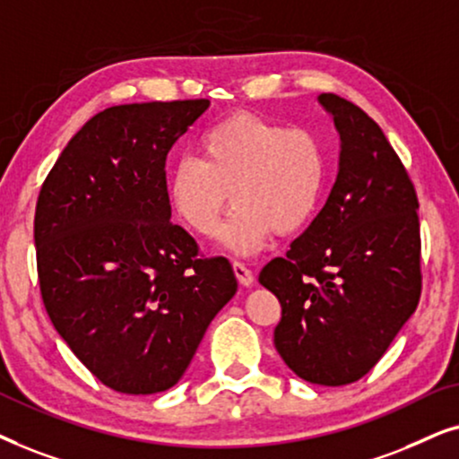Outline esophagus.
I'll return each instance as SVG.
<instances>
[{"instance_id":"1","label":"esophagus","mask_w":459,"mask_h":459,"mask_svg":"<svg viewBox=\"0 0 459 459\" xmlns=\"http://www.w3.org/2000/svg\"><path fill=\"white\" fill-rule=\"evenodd\" d=\"M233 271H235L237 281H239L243 287H249L254 283V273L249 271V268L243 264V262H233Z\"/></svg>"}]
</instances>
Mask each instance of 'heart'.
<instances>
[{"instance_id": "heart-1", "label": "heart", "mask_w": 459, "mask_h": 459, "mask_svg": "<svg viewBox=\"0 0 459 459\" xmlns=\"http://www.w3.org/2000/svg\"><path fill=\"white\" fill-rule=\"evenodd\" d=\"M327 146L307 127H287L254 113H235L199 140V159L182 157L168 176L169 205L197 235L216 230L226 205L235 210L220 239L247 255L268 235L298 233L325 193Z\"/></svg>"}]
</instances>
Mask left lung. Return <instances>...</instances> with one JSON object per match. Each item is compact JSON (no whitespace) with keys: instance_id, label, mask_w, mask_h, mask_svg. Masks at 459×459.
Wrapping results in <instances>:
<instances>
[{"instance_id":"obj_1","label":"left lung","mask_w":459,"mask_h":459,"mask_svg":"<svg viewBox=\"0 0 459 459\" xmlns=\"http://www.w3.org/2000/svg\"><path fill=\"white\" fill-rule=\"evenodd\" d=\"M319 102L340 132L327 204L285 258L260 271L279 298L274 348L293 374L344 386L369 374L418 308V195L382 127L338 94Z\"/></svg>"}]
</instances>
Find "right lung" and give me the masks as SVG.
I'll use <instances>...</instances> for the list:
<instances>
[{"label":"right lung","mask_w":459,"mask_h":459,"mask_svg":"<svg viewBox=\"0 0 459 459\" xmlns=\"http://www.w3.org/2000/svg\"><path fill=\"white\" fill-rule=\"evenodd\" d=\"M207 107L195 98L105 108L41 185L35 246L46 313L117 393L172 388L237 291L230 262L204 258L169 220L168 152Z\"/></svg>","instance_id":"right-lung-1"}]
</instances>
